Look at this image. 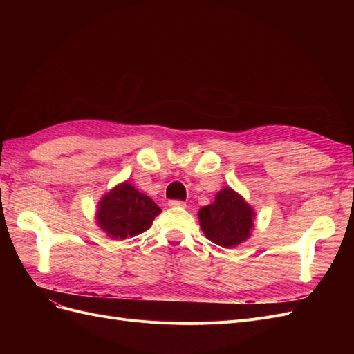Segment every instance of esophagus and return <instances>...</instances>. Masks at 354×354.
<instances>
[{
  "instance_id": "esophagus-1",
  "label": "esophagus",
  "mask_w": 354,
  "mask_h": 354,
  "mask_svg": "<svg viewBox=\"0 0 354 354\" xmlns=\"http://www.w3.org/2000/svg\"><path fill=\"white\" fill-rule=\"evenodd\" d=\"M168 205L171 207V208H186V202H183V201H169L168 202Z\"/></svg>"
}]
</instances>
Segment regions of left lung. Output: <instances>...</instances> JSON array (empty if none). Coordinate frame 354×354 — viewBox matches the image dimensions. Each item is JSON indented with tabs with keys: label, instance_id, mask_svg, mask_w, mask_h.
Returning <instances> with one entry per match:
<instances>
[{
	"label": "left lung",
	"instance_id": "obj_1",
	"mask_svg": "<svg viewBox=\"0 0 354 354\" xmlns=\"http://www.w3.org/2000/svg\"><path fill=\"white\" fill-rule=\"evenodd\" d=\"M257 212L232 187L217 192L214 202L198 211L201 229L207 239L223 248H234L251 238Z\"/></svg>",
	"mask_w": 354,
	"mask_h": 354
}]
</instances>
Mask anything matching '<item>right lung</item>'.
<instances>
[{
  "label": "right lung",
  "mask_w": 354,
  "mask_h": 354,
  "mask_svg": "<svg viewBox=\"0 0 354 354\" xmlns=\"http://www.w3.org/2000/svg\"><path fill=\"white\" fill-rule=\"evenodd\" d=\"M160 208L130 181L116 185L100 198L95 211V224L112 239H127L152 226Z\"/></svg>",
  "instance_id": "obj_1"
}]
</instances>
